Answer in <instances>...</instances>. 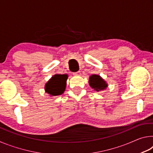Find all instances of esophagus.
<instances>
[{"instance_id": "1", "label": "esophagus", "mask_w": 153, "mask_h": 153, "mask_svg": "<svg viewBox=\"0 0 153 153\" xmlns=\"http://www.w3.org/2000/svg\"><path fill=\"white\" fill-rule=\"evenodd\" d=\"M73 74L74 76H79V75L81 74V73H80V71H77V72H74Z\"/></svg>"}]
</instances>
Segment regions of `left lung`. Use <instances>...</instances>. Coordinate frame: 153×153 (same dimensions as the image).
Returning <instances> with one entry per match:
<instances>
[{
	"mask_svg": "<svg viewBox=\"0 0 153 153\" xmlns=\"http://www.w3.org/2000/svg\"><path fill=\"white\" fill-rule=\"evenodd\" d=\"M89 84L93 89L97 91L104 90L107 87V84H106V82L102 79V77L94 74L90 77Z\"/></svg>",
	"mask_w": 153,
	"mask_h": 153,
	"instance_id": "8db88e82",
	"label": "left lung"
}]
</instances>
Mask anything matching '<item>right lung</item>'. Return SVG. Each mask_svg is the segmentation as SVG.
<instances>
[{
  "label": "right lung",
  "mask_w": 153,
  "mask_h": 153,
  "mask_svg": "<svg viewBox=\"0 0 153 153\" xmlns=\"http://www.w3.org/2000/svg\"><path fill=\"white\" fill-rule=\"evenodd\" d=\"M67 75H55L46 83V92L52 96H57L63 94L66 86Z\"/></svg>",
  "instance_id": "add662e5"
}]
</instances>
